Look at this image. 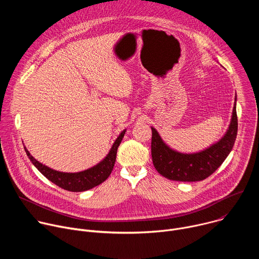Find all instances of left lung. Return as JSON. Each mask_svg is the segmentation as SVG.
<instances>
[{
  "label": "left lung",
  "mask_w": 259,
  "mask_h": 259,
  "mask_svg": "<svg viewBox=\"0 0 259 259\" xmlns=\"http://www.w3.org/2000/svg\"><path fill=\"white\" fill-rule=\"evenodd\" d=\"M235 104L231 123L225 135L206 149L196 153H181L170 147L156 128H152V158L157 171L164 177L176 181H200L210 176L232 152L238 132Z\"/></svg>",
  "instance_id": "obj_1"
}]
</instances>
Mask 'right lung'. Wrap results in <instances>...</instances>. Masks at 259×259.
I'll return each instance as SVG.
<instances>
[{
	"label": "right lung",
	"mask_w": 259,
	"mask_h": 259,
	"mask_svg": "<svg viewBox=\"0 0 259 259\" xmlns=\"http://www.w3.org/2000/svg\"><path fill=\"white\" fill-rule=\"evenodd\" d=\"M126 129H124L119 136L116 138L115 142L113 143L112 147L108 152V154L96 165H94L91 168H88L86 170L80 171V172H61L54 170L39 161H36L27 151L26 147L24 146V151L32 163V165L38 169L46 178H48L51 182H53L59 188L69 191V192H85L90 189H93L100 183H102L107 177L110 175L113 171V168L115 166L116 157H117V151L118 147L125 135Z\"/></svg>",
	"instance_id": "add662e5"
}]
</instances>
